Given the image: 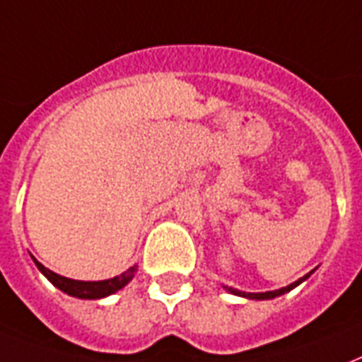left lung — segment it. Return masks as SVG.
<instances>
[{
  "label": "left lung",
  "instance_id": "8db88e82",
  "mask_svg": "<svg viewBox=\"0 0 362 362\" xmlns=\"http://www.w3.org/2000/svg\"><path fill=\"white\" fill-rule=\"evenodd\" d=\"M310 274H312V272H310ZM310 274H306V276H304V277H300L298 281L291 283V285H287V287L277 288V291H268V293H242V291H236V288H230V287H228V291H230V293H234V295L245 296V298H255V300H268V298H276V296L285 295V293H288L291 288H295L296 285H300V283L304 281V279H308V277H310Z\"/></svg>",
  "mask_w": 362,
  "mask_h": 362
}]
</instances>
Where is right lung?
<instances>
[{"label": "right lung", "instance_id": "add662e5", "mask_svg": "<svg viewBox=\"0 0 362 362\" xmlns=\"http://www.w3.org/2000/svg\"><path fill=\"white\" fill-rule=\"evenodd\" d=\"M35 266L39 270L43 272L45 277L49 279L54 287H58L60 291L67 293L69 296H77V298H88V300H94V298H103V296H109L117 293L119 288H122L126 283L130 281L134 274H136V266H132L130 270H126L124 274L113 277V279H105V281H77V279H69V277L58 276L54 272H50L49 268H45L41 262L33 259Z\"/></svg>", "mask_w": 362, "mask_h": 362}]
</instances>
